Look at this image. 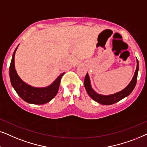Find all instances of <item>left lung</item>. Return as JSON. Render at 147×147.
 <instances>
[{"mask_svg":"<svg viewBox=\"0 0 147 147\" xmlns=\"http://www.w3.org/2000/svg\"><path fill=\"white\" fill-rule=\"evenodd\" d=\"M136 68L135 70L134 77H132V79L131 80L130 83L124 88L122 91L117 92L114 94H111V95H101V94L97 93V92L94 91L93 88L91 87V81H90V78L89 74L87 73L85 80H84V85H85V89L87 91L88 95L93 99L94 101H97V103H100L102 105H111L113 103L118 102V101L122 100L124 97L128 96L130 94L132 93L133 89H134L135 86H136V81H137V76L138 68H139V64H138V60L136 59Z\"/></svg>","mask_w":147,"mask_h":147,"instance_id":"left-lung-1","label":"left lung"}]
</instances>
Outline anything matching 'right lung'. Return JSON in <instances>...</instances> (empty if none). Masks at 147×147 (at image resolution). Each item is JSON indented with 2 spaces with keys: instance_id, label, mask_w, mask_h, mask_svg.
<instances>
[{
  "instance_id": "1",
  "label": "right lung",
  "mask_w": 147,
  "mask_h": 147,
  "mask_svg": "<svg viewBox=\"0 0 147 147\" xmlns=\"http://www.w3.org/2000/svg\"><path fill=\"white\" fill-rule=\"evenodd\" d=\"M19 45L13 52L12 60L10 64L9 76L11 85L19 96L27 103L42 105L49 102L57 94L59 89L60 80L64 72L58 76L50 85L46 87H34L25 83L19 77L15 66V55Z\"/></svg>"
}]
</instances>
